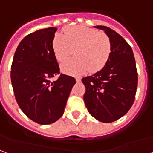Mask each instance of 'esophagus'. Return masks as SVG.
Returning <instances> with one entry per match:
<instances>
[{"instance_id":"1","label":"esophagus","mask_w":153,"mask_h":153,"mask_svg":"<svg viewBox=\"0 0 153 153\" xmlns=\"http://www.w3.org/2000/svg\"><path fill=\"white\" fill-rule=\"evenodd\" d=\"M80 80H81V78L80 77H76V82H80Z\"/></svg>"}]
</instances>
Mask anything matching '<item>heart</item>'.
I'll use <instances>...</instances> for the list:
<instances>
[{
	"instance_id": "heart-1",
	"label": "heart",
	"mask_w": 153,
	"mask_h": 153,
	"mask_svg": "<svg viewBox=\"0 0 153 153\" xmlns=\"http://www.w3.org/2000/svg\"><path fill=\"white\" fill-rule=\"evenodd\" d=\"M52 47L56 60H65L76 48V57L65 60L60 65L64 73L81 75L89 69L97 72L105 65L112 52V44L108 36L93 28L85 26L68 28L65 35H54Z\"/></svg>"
}]
</instances>
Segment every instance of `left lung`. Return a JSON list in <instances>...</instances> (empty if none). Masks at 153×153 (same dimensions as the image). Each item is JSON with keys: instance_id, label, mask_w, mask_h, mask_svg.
<instances>
[{"instance_id": "8db88e82", "label": "left lung", "mask_w": 153, "mask_h": 153, "mask_svg": "<svg viewBox=\"0 0 153 153\" xmlns=\"http://www.w3.org/2000/svg\"><path fill=\"white\" fill-rule=\"evenodd\" d=\"M94 28L105 31L112 52L100 71L82 78L86 88L84 100L95 119L111 123L125 116L134 102L138 83L136 61L132 48L117 32L106 26Z\"/></svg>"}]
</instances>
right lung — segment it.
I'll return each instance as SVG.
<instances>
[{
    "mask_svg": "<svg viewBox=\"0 0 153 153\" xmlns=\"http://www.w3.org/2000/svg\"><path fill=\"white\" fill-rule=\"evenodd\" d=\"M57 28L28 34L17 46L11 67V82L19 107L40 125H50L62 117L75 78L60 74L52 47Z\"/></svg>",
    "mask_w": 153,
    "mask_h": 153,
    "instance_id": "add662e5",
    "label": "right lung"
}]
</instances>
